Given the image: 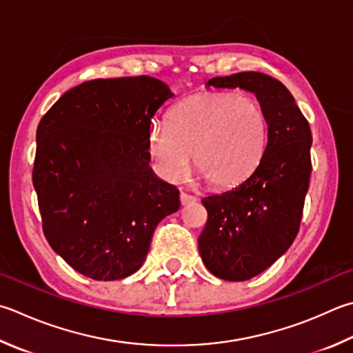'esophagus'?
I'll return each mask as SVG.
<instances>
[{
	"mask_svg": "<svg viewBox=\"0 0 353 353\" xmlns=\"http://www.w3.org/2000/svg\"><path fill=\"white\" fill-rule=\"evenodd\" d=\"M179 199H181V204L183 205H188V204H192L196 201L195 196H192L189 194H184V192H181V195H179Z\"/></svg>",
	"mask_w": 353,
	"mask_h": 353,
	"instance_id": "34e87169",
	"label": "esophagus"
}]
</instances>
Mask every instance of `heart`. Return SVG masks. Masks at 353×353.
<instances>
[{"mask_svg": "<svg viewBox=\"0 0 353 353\" xmlns=\"http://www.w3.org/2000/svg\"><path fill=\"white\" fill-rule=\"evenodd\" d=\"M148 152L157 174L168 181L194 168L214 188L244 181L261 163L268 121L254 97L199 94L175 105L168 124L154 123Z\"/></svg>", "mask_w": 353, "mask_h": 353, "instance_id": "obj_1", "label": "heart"}]
</instances>
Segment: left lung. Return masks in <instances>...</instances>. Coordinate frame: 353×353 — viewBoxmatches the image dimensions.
Listing matches in <instances>:
<instances>
[{"mask_svg": "<svg viewBox=\"0 0 353 353\" xmlns=\"http://www.w3.org/2000/svg\"><path fill=\"white\" fill-rule=\"evenodd\" d=\"M205 88L254 94L268 121V145L252 175L201 199L208 223L198 238L210 274L245 281L284 255L298 234L312 172L307 119L283 83L261 72L216 77Z\"/></svg>", "mask_w": 353, "mask_h": 353, "instance_id": "8db88e82", "label": "left lung"}]
</instances>
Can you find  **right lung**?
Returning a JSON list of instances; mask_svg holds the SVG:
<instances>
[{"mask_svg":"<svg viewBox=\"0 0 353 353\" xmlns=\"http://www.w3.org/2000/svg\"><path fill=\"white\" fill-rule=\"evenodd\" d=\"M174 97L152 77L94 79L58 99L37 129L33 188L50 248L70 268L114 281L141 268L179 190L149 165L148 132Z\"/></svg>","mask_w":353,"mask_h":353,"instance_id":"right-lung-1","label":"right lung"}]
</instances>
